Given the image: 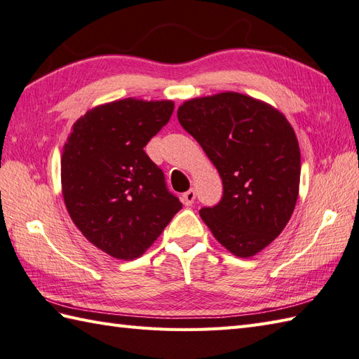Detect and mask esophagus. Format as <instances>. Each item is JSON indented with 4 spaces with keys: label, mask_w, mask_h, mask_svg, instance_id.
I'll list each match as a JSON object with an SVG mask.
<instances>
[{
    "label": "esophagus",
    "mask_w": 359,
    "mask_h": 359,
    "mask_svg": "<svg viewBox=\"0 0 359 359\" xmlns=\"http://www.w3.org/2000/svg\"><path fill=\"white\" fill-rule=\"evenodd\" d=\"M195 198H196V195H195V190L194 189H190V190H187V192H184L182 194V203H184V205H192L194 204V201H195Z\"/></svg>",
    "instance_id": "34e87169"
}]
</instances>
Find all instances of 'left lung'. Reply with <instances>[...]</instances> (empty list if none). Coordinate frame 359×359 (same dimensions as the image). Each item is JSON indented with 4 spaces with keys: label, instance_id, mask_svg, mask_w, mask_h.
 <instances>
[{
    "label": "left lung",
    "instance_id": "left-lung-1",
    "mask_svg": "<svg viewBox=\"0 0 359 359\" xmlns=\"http://www.w3.org/2000/svg\"><path fill=\"white\" fill-rule=\"evenodd\" d=\"M178 121L217 167L221 201L200 217L235 257L249 258L287 226L297 205L301 152L280 110L238 92L189 100Z\"/></svg>",
    "mask_w": 359,
    "mask_h": 359
}]
</instances>
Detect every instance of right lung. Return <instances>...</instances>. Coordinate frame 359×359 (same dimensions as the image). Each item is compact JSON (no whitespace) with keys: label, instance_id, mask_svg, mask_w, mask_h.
Segmentation results:
<instances>
[{"label":"right lung","instance_id":"right-lung-1","mask_svg":"<svg viewBox=\"0 0 359 359\" xmlns=\"http://www.w3.org/2000/svg\"><path fill=\"white\" fill-rule=\"evenodd\" d=\"M173 107L137 98L100 104L76 119L62 147L66 209L86 240L110 257L140 258L182 207L144 152Z\"/></svg>","mask_w":359,"mask_h":359}]
</instances>
